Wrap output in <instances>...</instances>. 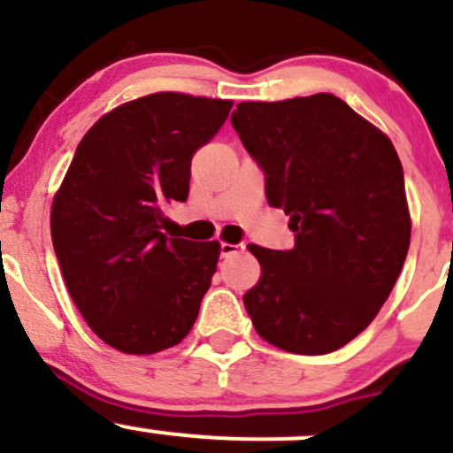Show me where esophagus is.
<instances>
[{
	"label": "esophagus",
	"mask_w": 453,
	"mask_h": 453,
	"mask_svg": "<svg viewBox=\"0 0 453 453\" xmlns=\"http://www.w3.org/2000/svg\"><path fill=\"white\" fill-rule=\"evenodd\" d=\"M245 250V245L243 243H236V245H232V243H221V258H230V256H234V254H241Z\"/></svg>",
	"instance_id": "esophagus-1"
}]
</instances>
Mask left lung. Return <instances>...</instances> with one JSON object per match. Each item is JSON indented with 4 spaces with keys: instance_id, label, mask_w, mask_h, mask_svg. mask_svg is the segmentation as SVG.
<instances>
[{
    "instance_id": "left-lung-1",
    "label": "left lung",
    "mask_w": 453,
    "mask_h": 453,
    "mask_svg": "<svg viewBox=\"0 0 453 453\" xmlns=\"http://www.w3.org/2000/svg\"><path fill=\"white\" fill-rule=\"evenodd\" d=\"M230 120L296 236L291 250L250 245L263 276L243 296L248 315L287 353H333L372 322L408 256L399 155L333 94L239 103Z\"/></svg>"
}]
</instances>
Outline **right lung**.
Segmentation results:
<instances>
[{"label": "right lung", "instance_id": "right-lung-1", "mask_svg": "<svg viewBox=\"0 0 453 453\" xmlns=\"http://www.w3.org/2000/svg\"><path fill=\"white\" fill-rule=\"evenodd\" d=\"M232 100L150 94L100 118L52 203L63 280L91 331L127 355L180 344L217 272L219 243L173 239L164 208L188 199L190 159Z\"/></svg>", "mask_w": 453, "mask_h": 453}]
</instances>
